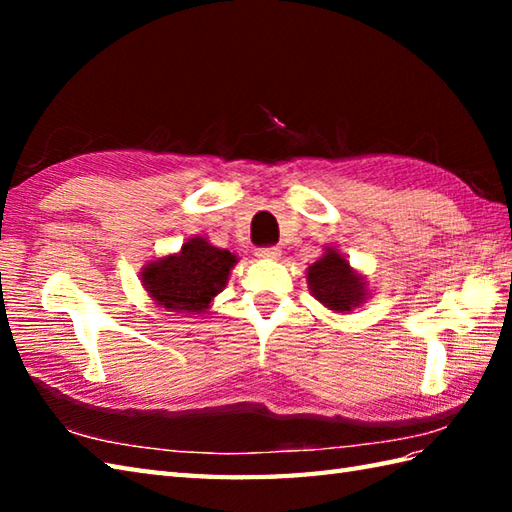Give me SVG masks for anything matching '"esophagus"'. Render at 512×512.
<instances>
[{
	"label": "esophagus",
	"instance_id": "obj_1",
	"mask_svg": "<svg viewBox=\"0 0 512 512\" xmlns=\"http://www.w3.org/2000/svg\"><path fill=\"white\" fill-rule=\"evenodd\" d=\"M259 259H279L281 250L277 246H266V248H257L255 253Z\"/></svg>",
	"mask_w": 512,
	"mask_h": 512
}]
</instances>
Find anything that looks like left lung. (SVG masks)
<instances>
[{
    "label": "left lung",
    "instance_id": "obj_1",
    "mask_svg": "<svg viewBox=\"0 0 512 512\" xmlns=\"http://www.w3.org/2000/svg\"><path fill=\"white\" fill-rule=\"evenodd\" d=\"M325 253L308 266V288L312 297L328 310L350 314L369 297L367 281L350 266L336 246H325Z\"/></svg>",
    "mask_w": 512,
    "mask_h": 512
}]
</instances>
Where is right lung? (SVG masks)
<instances>
[{"label":"right lung","mask_w":512,"mask_h":512,"mask_svg":"<svg viewBox=\"0 0 512 512\" xmlns=\"http://www.w3.org/2000/svg\"><path fill=\"white\" fill-rule=\"evenodd\" d=\"M237 264V255L213 246L206 237H189L178 253L158 257L145 264L140 281L156 301L169 312L202 314L226 286Z\"/></svg>","instance_id":"obj_1"}]
</instances>
